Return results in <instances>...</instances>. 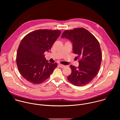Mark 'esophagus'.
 Returning a JSON list of instances; mask_svg holds the SVG:
<instances>
[{
    "instance_id": "1",
    "label": "esophagus",
    "mask_w": 120,
    "mask_h": 120,
    "mask_svg": "<svg viewBox=\"0 0 120 120\" xmlns=\"http://www.w3.org/2000/svg\"><path fill=\"white\" fill-rule=\"evenodd\" d=\"M59 65V66L60 67H61V68H64L65 66L64 65H63V64H58Z\"/></svg>"
}]
</instances>
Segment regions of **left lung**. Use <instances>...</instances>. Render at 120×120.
Segmentation results:
<instances>
[{
  "label": "left lung",
  "mask_w": 120,
  "mask_h": 120,
  "mask_svg": "<svg viewBox=\"0 0 120 120\" xmlns=\"http://www.w3.org/2000/svg\"><path fill=\"white\" fill-rule=\"evenodd\" d=\"M62 38L73 43V53L79 58V66L71 65L72 72L67 79L77 86L88 84L97 75L101 66L102 53L100 44L95 37L84 28L66 30Z\"/></svg>",
  "instance_id": "1"
}]
</instances>
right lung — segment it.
Returning a JSON list of instances; mask_svg holds the SVG:
<instances>
[{
	"label": "right lung",
	"mask_w": 120,
	"mask_h": 120,
	"mask_svg": "<svg viewBox=\"0 0 120 120\" xmlns=\"http://www.w3.org/2000/svg\"><path fill=\"white\" fill-rule=\"evenodd\" d=\"M61 34L59 30L39 29L26 35L21 40L16 62L21 75L29 82L37 84L47 79L57 67L45 57Z\"/></svg>",
	"instance_id": "right-lung-1"
}]
</instances>
